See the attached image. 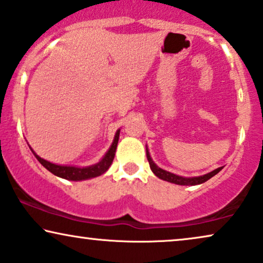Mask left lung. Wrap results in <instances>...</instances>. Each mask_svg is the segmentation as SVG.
<instances>
[{
    "instance_id": "8db88e82",
    "label": "left lung",
    "mask_w": 263,
    "mask_h": 263,
    "mask_svg": "<svg viewBox=\"0 0 263 263\" xmlns=\"http://www.w3.org/2000/svg\"><path fill=\"white\" fill-rule=\"evenodd\" d=\"M146 156H147V161L149 163V168L153 172V174L157 177H159V179L164 180V181H168V182H172V183H176V185H182V186H194V185H199V183H203L208 181V180L211 179V177L216 175L217 173L220 172L221 169L223 168V166H220V168L213 170V172L205 174V175H202V176H196V177H183V176H179V175H175V174L173 173H169L166 172V170H163L159 168V166H157L155 164V162L152 161L151 156H149V152L147 147H146Z\"/></svg>"
}]
</instances>
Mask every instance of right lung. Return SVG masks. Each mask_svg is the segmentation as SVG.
<instances>
[{
  "label": "right lung",
  "mask_w": 263,
  "mask_h": 263,
  "mask_svg": "<svg viewBox=\"0 0 263 263\" xmlns=\"http://www.w3.org/2000/svg\"><path fill=\"white\" fill-rule=\"evenodd\" d=\"M118 139H119V129L117 130V133H116L114 142H112L111 147L108 148L106 155L104 156V158H102L99 163H97V164L90 165V166H84V168H78V166H72V165L54 164V163H50L48 161H46V159L41 158L40 156H37L36 153L32 151V148L31 151L33 152V155H35L37 161H39L47 170H49L50 173L54 174V175L63 177V179H66V180H71V181H82V180H87V179H91V177L100 176L106 172L108 168H110V165L112 164V162H114V158H115Z\"/></svg>",
  "instance_id": "1"
}]
</instances>
